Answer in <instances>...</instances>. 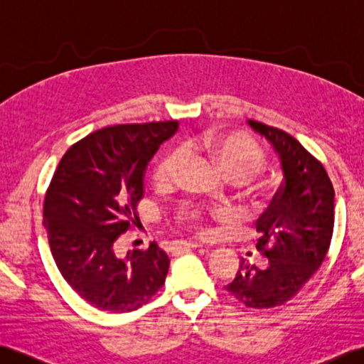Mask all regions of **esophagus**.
I'll return each instance as SVG.
<instances>
[{"label":"esophagus","instance_id":"1","mask_svg":"<svg viewBox=\"0 0 364 364\" xmlns=\"http://www.w3.org/2000/svg\"><path fill=\"white\" fill-rule=\"evenodd\" d=\"M198 247H203L199 243H178L175 246L176 251H189V250H198Z\"/></svg>","mask_w":364,"mask_h":364}]
</instances>
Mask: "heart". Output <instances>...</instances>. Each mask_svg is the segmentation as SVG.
Wrapping results in <instances>:
<instances>
[{"mask_svg":"<svg viewBox=\"0 0 364 364\" xmlns=\"http://www.w3.org/2000/svg\"><path fill=\"white\" fill-rule=\"evenodd\" d=\"M207 152L215 160L218 168L223 175L233 183L250 181L257 173H261L265 166V155L257 144L243 134H228L222 137H212L203 142ZM186 149L189 152L198 149V144L189 142ZM186 160V155L181 149H173L165 152L155 164L154 180L160 186L176 181L180 171ZM181 218H198L196 212H181Z\"/></svg>","mask_w":364,"mask_h":364,"instance_id":"obj_1","label":"heart"}]
</instances>
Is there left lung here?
<instances>
[{"label": "left lung", "instance_id": "obj_1", "mask_svg": "<svg viewBox=\"0 0 364 364\" xmlns=\"http://www.w3.org/2000/svg\"><path fill=\"white\" fill-rule=\"evenodd\" d=\"M246 123L270 144L284 181L256 223V247L269 259L267 267L241 259L225 290L247 308L267 309L295 296L326 259L333 232V188L324 166L295 137L257 121Z\"/></svg>", "mask_w": 364, "mask_h": 364}]
</instances>
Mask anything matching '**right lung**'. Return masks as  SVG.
Returning <instances> with one entry per match:
<instances>
[{
	"label": "right lung",
	"mask_w": 364,
	"mask_h": 364,
	"mask_svg": "<svg viewBox=\"0 0 364 364\" xmlns=\"http://www.w3.org/2000/svg\"><path fill=\"white\" fill-rule=\"evenodd\" d=\"M176 129L178 121L109 126L69 147L58 165L43 225L61 275L92 306L128 313L165 284L170 259L157 243L126 256L114 243L136 223L149 160Z\"/></svg>",
	"instance_id": "obj_1"
}]
</instances>
